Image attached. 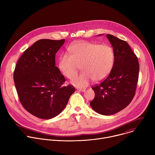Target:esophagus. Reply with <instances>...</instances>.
Listing matches in <instances>:
<instances>
[{"instance_id": "esophagus-1", "label": "esophagus", "mask_w": 155, "mask_h": 155, "mask_svg": "<svg viewBox=\"0 0 155 155\" xmlns=\"http://www.w3.org/2000/svg\"><path fill=\"white\" fill-rule=\"evenodd\" d=\"M77 90L79 91H81V92H84L85 91L84 88H78Z\"/></svg>"}]
</instances>
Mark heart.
Masks as SVG:
<instances>
[{"mask_svg": "<svg viewBox=\"0 0 155 155\" xmlns=\"http://www.w3.org/2000/svg\"><path fill=\"white\" fill-rule=\"evenodd\" d=\"M70 54L61 56L59 69L64 76L69 79L75 77L81 65L83 73L72 79L71 83L77 87H85L93 80L105 79L112 71L115 60L113 48L107 44L80 41L69 49Z\"/></svg>", "mask_w": 155, "mask_h": 155, "instance_id": "heart-1", "label": "heart"}]
</instances>
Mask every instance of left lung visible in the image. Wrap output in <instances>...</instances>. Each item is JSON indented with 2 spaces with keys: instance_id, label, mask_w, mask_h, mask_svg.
<instances>
[{
  "instance_id": "8db88e82",
  "label": "left lung",
  "mask_w": 155,
  "mask_h": 155,
  "mask_svg": "<svg viewBox=\"0 0 155 155\" xmlns=\"http://www.w3.org/2000/svg\"><path fill=\"white\" fill-rule=\"evenodd\" d=\"M106 36L113 47L114 65L108 76L92 87L95 97L90 105L101 115H111L126 108L133 99L139 78V64L126 41L110 34Z\"/></svg>"
}]
</instances>
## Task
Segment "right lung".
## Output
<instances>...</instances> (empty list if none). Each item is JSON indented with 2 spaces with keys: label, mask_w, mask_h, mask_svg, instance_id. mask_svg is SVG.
Masks as SVG:
<instances>
[{
  "label": "right lung",
  "mask_w": 155,
  "mask_h": 155,
  "mask_svg": "<svg viewBox=\"0 0 155 155\" xmlns=\"http://www.w3.org/2000/svg\"><path fill=\"white\" fill-rule=\"evenodd\" d=\"M64 39H41L25 50L13 74L21 105L34 116L51 119L65 107L75 92L72 85L63 86L65 77L55 65V54Z\"/></svg>",
  "instance_id": "right-lung-1"
}]
</instances>
